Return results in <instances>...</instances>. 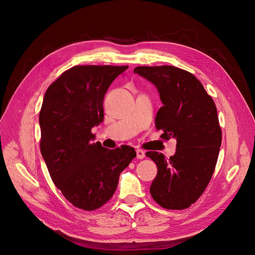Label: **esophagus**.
<instances>
[{"instance_id": "esophagus-1", "label": "esophagus", "mask_w": 255, "mask_h": 255, "mask_svg": "<svg viewBox=\"0 0 255 255\" xmlns=\"http://www.w3.org/2000/svg\"><path fill=\"white\" fill-rule=\"evenodd\" d=\"M144 156H145L144 151H142V150H140V149H137V150H136V157H137L138 159H142V158H144Z\"/></svg>"}]
</instances>
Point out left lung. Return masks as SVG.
<instances>
[{"label":"left lung","mask_w":255,"mask_h":255,"mask_svg":"<svg viewBox=\"0 0 255 255\" xmlns=\"http://www.w3.org/2000/svg\"><path fill=\"white\" fill-rule=\"evenodd\" d=\"M134 73L155 85L163 106L155 127L161 138L176 139V152L167 158L149 151L157 166L150 192L167 210H185L201 197L215 171L221 145L217 109L196 76L173 66H139Z\"/></svg>","instance_id":"left-lung-1"}]
</instances>
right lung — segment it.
Returning a JSON list of instances; mask_svg holds the SVG:
<instances>
[{
    "instance_id": "obj_1",
    "label": "right lung",
    "mask_w": 255,
    "mask_h": 255,
    "mask_svg": "<svg viewBox=\"0 0 255 255\" xmlns=\"http://www.w3.org/2000/svg\"><path fill=\"white\" fill-rule=\"evenodd\" d=\"M128 66H74L45 91L40 151L53 183L73 206L95 211L114 196L119 175L136 156L132 146L114 150L92 142L103 121L107 88Z\"/></svg>"
}]
</instances>
